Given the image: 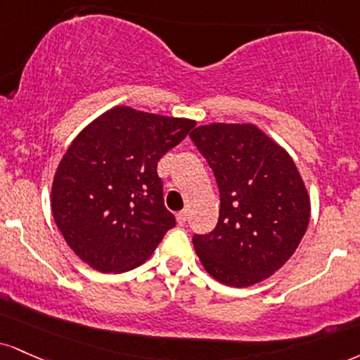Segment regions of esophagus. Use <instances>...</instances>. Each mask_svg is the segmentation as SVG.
<instances>
[{
    "mask_svg": "<svg viewBox=\"0 0 360 360\" xmlns=\"http://www.w3.org/2000/svg\"><path fill=\"white\" fill-rule=\"evenodd\" d=\"M176 216H177V221H179V223H186V221H188V210L179 211V213H177Z\"/></svg>",
    "mask_w": 360,
    "mask_h": 360,
    "instance_id": "1",
    "label": "esophagus"
}]
</instances>
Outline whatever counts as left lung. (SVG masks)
<instances>
[{
	"instance_id": "obj_1",
	"label": "left lung",
	"mask_w": 360,
	"mask_h": 360,
	"mask_svg": "<svg viewBox=\"0 0 360 360\" xmlns=\"http://www.w3.org/2000/svg\"><path fill=\"white\" fill-rule=\"evenodd\" d=\"M189 137L219 188L218 223L193 236L202 266L236 288L268 278L295 253L309 226L310 199L295 162L250 124L201 125Z\"/></svg>"
}]
</instances>
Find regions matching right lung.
Returning a JSON list of instances; mask_svg holds the SVG:
<instances>
[{
	"label": "right lung",
	"instance_id": "add662e5",
	"mask_svg": "<svg viewBox=\"0 0 360 360\" xmlns=\"http://www.w3.org/2000/svg\"><path fill=\"white\" fill-rule=\"evenodd\" d=\"M194 125L114 107L75 137L55 172L51 213L85 263L102 274L132 270L176 226L158 162Z\"/></svg>",
	"mask_w": 360,
	"mask_h": 360
}]
</instances>
